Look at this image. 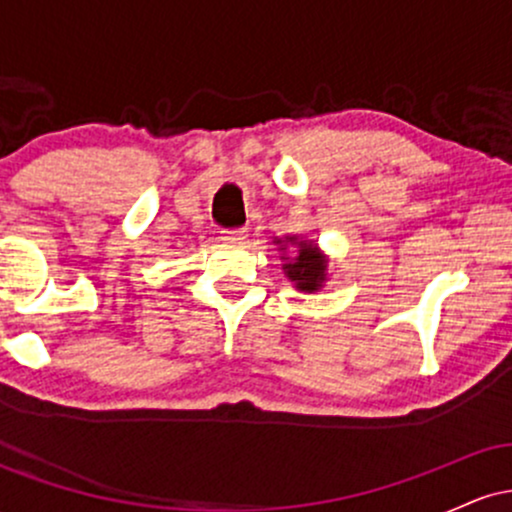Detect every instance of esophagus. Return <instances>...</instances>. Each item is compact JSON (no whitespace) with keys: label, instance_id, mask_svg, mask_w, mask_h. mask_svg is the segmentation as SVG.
<instances>
[{"label":"esophagus","instance_id":"esophagus-1","mask_svg":"<svg viewBox=\"0 0 512 512\" xmlns=\"http://www.w3.org/2000/svg\"><path fill=\"white\" fill-rule=\"evenodd\" d=\"M245 238H248V231H243V228H233V231H221L223 243L238 245V243H243Z\"/></svg>","mask_w":512,"mask_h":512}]
</instances>
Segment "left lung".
I'll list each match as a JSON object with an SVG mask.
<instances>
[{
    "mask_svg": "<svg viewBox=\"0 0 512 512\" xmlns=\"http://www.w3.org/2000/svg\"><path fill=\"white\" fill-rule=\"evenodd\" d=\"M274 245L281 252V269L289 276V281L296 286L298 291L315 293L330 279V257L320 250V245L315 240L301 238V236H286V238H274ZM289 247L294 248L291 256L285 252Z\"/></svg>",
    "mask_w": 512,
    "mask_h": 512,
    "instance_id": "obj_1",
    "label": "left lung"
}]
</instances>
